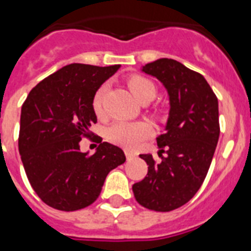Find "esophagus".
I'll list each match as a JSON object with an SVG mask.
<instances>
[{"instance_id": "34e87169", "label": "esophagus", "mask_w": 251, "mask_h": 251, "mask_svg": "<svg viewBox=\"0 0 251 251\" xmlns=\"http://www.w3.org/2000/svg\"><path fill=\"white\" fill-rule=\"evenodd\" d=\"M125 155H126V159H127V160H133L134 157H135V153L130 152V151H125Z\"/></svg>"}]
</instances>
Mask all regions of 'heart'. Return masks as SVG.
<instances>
[{"label": "heart", "mask_w": 251, "mask_h": 251, "mask_svg": "<svg viewBox=\"0 0 251 251\" xmlns=\"http://www.w3.org/2000/svg\"><path fill=\"white\" fill-rule=\"evenodd\" d=\"M127 84L130 91L139 101H145V100L151 101L156 94L155 84L145 76H130ZM105 92L106 86L102 84L99 87L92 98L91 105L95 116L98 118H102L105 116V110H104ZM150 134H151V127L146 122H114L105 130L106 141L126 150L137 149L146 138L150 137Z\"/></svg>", "instance_id": "obj_1"}]
</instances>
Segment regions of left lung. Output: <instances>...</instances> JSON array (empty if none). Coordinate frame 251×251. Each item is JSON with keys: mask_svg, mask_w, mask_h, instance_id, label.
<instances>
[{"mask_svg": "<svg viewBox=\"0 0 251 251\" xmlns=\"http://www.w3.org/2000/svg\"><path fill=\"white\" fill-rule=\"evenodd\" d=\"M142 70L164 84L171 110L156 138L161 160L139 155L149 172L133 193L141 206L168 212L189 202L206 178L220 134L218 98L203 75L178 61L160 58Z\"/></svg>", "mask_w": 251, "mask_h": 251, "instance_id": "obj_1", "label": "left lung"}]
</instances>
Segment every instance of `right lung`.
Wrapping results in <instances>:
<instances>
[{"mask_svg": "<svg viewBox=\"0 0 251 251\" xmlns=\"http://www.w3.org/2000/svg\"><path fill=\"white\" fill-rule=\"evenodd\" d=\"M118 68L64 66L33 87L22 105V163L39 198L56 210L92 204L108 173L125 163L124 151L101 139L94 155L80 152L79 147L82 138L94 139L90 127L98 121L91 105L95 92Z\"/></svg>", "mask_w": 251, "mask_h": 251, "instance_id": "add662e5", "label": "right lung"}]
</instances>
